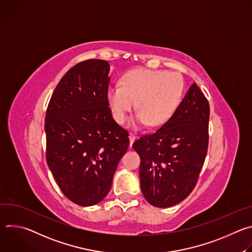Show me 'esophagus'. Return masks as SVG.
Returning <instances> with one entry per match:
<instances>
[{
    "instance_id": "34e87169",
    "label": "esophagus",
    "mask_w": 252,
    "mask_h": 252,
    "mask_svg": "<svg viewBox=\"0 0 252 252\" xmlns=\"http://www.w3.org/2000/svg\"><path fill=\"white\" fill-rule=\"evenodd\" d=\"M128 137H129V146L131 147V146H132V143H133V141H134V139H135V135H134L133 133H129Z\"/></svg>"
}]
</instances>
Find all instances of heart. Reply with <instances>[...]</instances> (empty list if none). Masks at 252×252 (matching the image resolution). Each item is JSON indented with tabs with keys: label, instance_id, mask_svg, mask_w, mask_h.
<instances>
[{
	"label": "heart",
	"instance_id": "heart-1",
	"mask_svg": "<svg viewBox=\"0 0 252 252\" xmlns=\"http://www.w3.org/2000/svg\"><path fill=\"white\" fill-rule=\"evenodd\" d=\"M185 82L181 74L164 69L137 68L124 75L121 85H112L105 97L115 121L124 124L134 107L133 124L159 126L165 124L181 103Z\"/></svg>",
	"mask_w": 252,
	"mask_h": 252
}]
</instances>
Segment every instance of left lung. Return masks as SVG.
<instances>
[{"instance_id": "1", "label": "left lung", "mask_w": 252, "mask_h": 252, "mask_svg": "<svg viewBox=\"0 0 252 252\" xmlns=\"http://www.w3.org/2000/svg\"><path fill=\"white\" fill-rule=\"evenodd\" d=\"M209 103L194 83L173 116L132 145L140 158V189L149 203L170 207L193 190L208 147Z\"/></svg>"}]
</instances>
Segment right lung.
<instances>
[{
    "label": "right lung",
    "instance_id": "right-lung-1",
    "mask_svg": "<svg viewBox=\"0 0 252 252\" xmlns=\"http://www.w3.org/2000/svg\"><path fill=\"white\" fill-rule=\"evenodd\" d=\"M110 64L88 60L62 78L50 99L45 131L46 158L63 193L91 206L109 193L119 161L128 149V132L113 119L105 93Z\"/></svg>",
    "mask_w": 252,
    "mask_h": 252
}]
</instances>
